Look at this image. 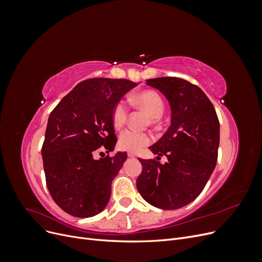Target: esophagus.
<instances>
[{"mask_svg": "<svg viewBox=\"0 0 262 262\" xmlns=\"http://www.w3.org/2000/svg\"><path fill=\"white\" fill-rule=\"evenodd\" d=\"M128 156L131 157V158H136V157H137V155L134 154V153H128Z\"/></svg>", "mask_w": 262, "mask_h": 262, "instance_id": "34e87169", "label": "esophagus"}]
</instances>
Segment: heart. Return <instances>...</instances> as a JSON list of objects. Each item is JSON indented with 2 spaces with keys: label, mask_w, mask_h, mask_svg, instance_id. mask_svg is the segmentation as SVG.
I'll return each instance as SVG.
<instances>
[{
  "label": "heart",
  "mask_w": 262,
  "mask_h": 262,
  "mask_svg": "<svg viewBox=\"0 0 262 262\" xmlns=\"http://www.w3.org/2000/svg\"><path fill=\"white\" fill-rule=\"evenodd\" d=\"M131 101L146 110L147 114L154 120L162 117L165 109L162 96L155 91L148 90L140 92L132 96ZM126 118H128V107H126V104L123 100H119L114 106L112 114L115 128L120 129L125 123ZM150 142H152V136L149 133L128 129L124 130L119 137V147L123 150H129V152H139V150L148 145Z\"/></svg>",
  "instance_id": "1"
}]
</instances>
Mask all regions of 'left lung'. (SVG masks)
Returning <instances> with one entry per match:
<instances>
[{"instance_id":"obj_1","label":"left lung","mask_w":262,"mask_h":262,"mask_svg":"<svg viewBox=\"0 0 262 262\" xmlns=\"http://www.w3.org/2000/svg\"><path fill=\"white\" fill-rule=\"evenodd\" d=\"M146 84L160 90L171 108V124L149 149L156 160H141L137 188L153 207L177 210L199 195L215 168L220 121L201 89L179 77H157ZM168 157L162 165L160 156Z\"/></svg>"}]
</instances>
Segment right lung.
I'll return each instance as SVG.
<instances>
[{
    "mask_svg": "<svg viewBox=\"0 0 262 262\" xmlns=\"http://www.w3.org/2000/svg\"><path fill=\"white\" fill-rule=\"evenodd\" d=\"M137 85L122 78H89L51 112L41 148L46 184L54 202L71 215L91 217L107 205L126 153L100 160L93 154L100 147L114 150V106Z\"/></svg>",
    "mask_w": 262,
    "mask_h": 262,
    "instance_id": "obj_1",
    "label": "right lung"
}]
</instances>
